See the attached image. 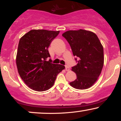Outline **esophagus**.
I'll use <instances>...</instances> for the list:
<instances>
[{
    "label": "esophagus",
    "mask_w": 121,
    "mask_h": 121,
    "mask_svg": "<svg viewBox=\"0 0 121 121\" xmlns=\"http://www.w3.org/2000/svg\"><path fill=\"white\" fill-rule=\"evenodd\" d=\"M65 70H66V71H68V70H69V66H67V65H66V66H65Z\"/></svg>",
    "instance_id": "esophagus-1"
}]
</instances>
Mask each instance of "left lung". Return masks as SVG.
Listing matches in <instances>:
<instances>
[{
	"instance_id": "8db88e82",
	"label": "left lung",
	"mask_w": 121,
	"mask_h": 121,
	"mask_svg": "<svg viewBox=\"0 0 121 121\" xmlns=\"http://www.w3.org/2000/svg\"><path fill=\"white\" fill-rule=\"evenodd\" d=\"M62 36L69 43L77 62L72 68L77 78L69 84L77 89L89 88L97 80L104 66V49L99 39L94 33L84 30H68Z\"/></svg>"
}]
</instances>
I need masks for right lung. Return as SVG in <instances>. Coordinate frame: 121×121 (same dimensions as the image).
<instances>
[{
  "mask_svg": "<svg viewBox=\"0 0 121 121\" xmlns=\"http://www.w3.org/2000/svg\"><path fill=\"white\" fill-rule=\"evenodd\" d=\"M60 31L30 30L21 37L16 55L19 74L29 87L37 91L48 90L65 66L52 63L48 48Z\"/></svg>",
  "mask_w": 121,
  "mask_h": 121,
  "instance_id": "obj_1",
  "label": "right lung"
}]
</instances>
